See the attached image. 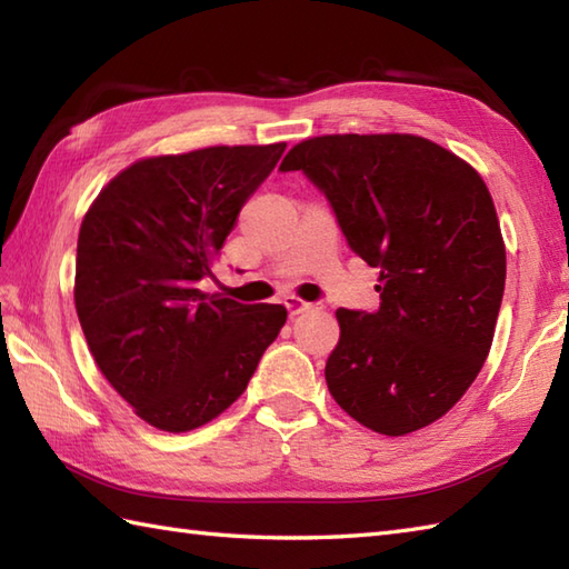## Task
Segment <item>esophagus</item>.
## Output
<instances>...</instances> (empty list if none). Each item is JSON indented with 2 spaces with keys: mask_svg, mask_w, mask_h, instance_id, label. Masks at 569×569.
I'll list each match as a JSON object with an SVG mask.
<instances>
[{
  "mask_svg": "<svg viewBox=\"0 0 569 569\" xmlns=\"http://www.w3.org/2000/svg\"><path fill=\"white\" fill-rule=\"evenodd\" d=\"M283 306L288 308V312H291V316H298V312H303V310L318 306V303H306V300H300L298 296H286L283 298Z\"/></svg>",
  "mask_w": 569,
  "mask_h": 569,
  "instance_id": "esophagus-1",
  "label": "esophagus"
}]
</instances>
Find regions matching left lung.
Returning a JSON list of instances; mask_svg holds the SVG:
<instances>
[{
	"mask_svg": "<svg viewBox=\"0 0 569 569\" xmlns=\"http://www.w3.org/2000/svg\"><path fill=\"white\" fill-rule=\"evenodd\" d=\"M281 171H303L347 244L379 269L377 312H335L332 398L391 438L430 426L485 367L503 298L506 247L485 180L413 134L306 139Z\"/></svg>",
	"mask_w": 569,
	"mask_h": 569,
	"instance_id": "obj_1",
	"label": "left lung"
}]
</instances>
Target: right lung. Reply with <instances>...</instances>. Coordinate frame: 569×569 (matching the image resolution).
Here are the masks:
<instances>
[{"label": "right lung", "instance_id": "1", "mask_svg": "<svg viewBox=\"0 0 569 569\" xmlns=\"http://www.w3.org/2000/svg\"><path fill=\"white\" fill-rule=\"evenodd\" d=\"M286 143L141 159L90 204L78 234L76 310L104 379L149 426L188 432L244 393L283 306L202 293L237 214Z\"/></svg>", "mask_w": 569, "mask_h": 569}]
</instances>
